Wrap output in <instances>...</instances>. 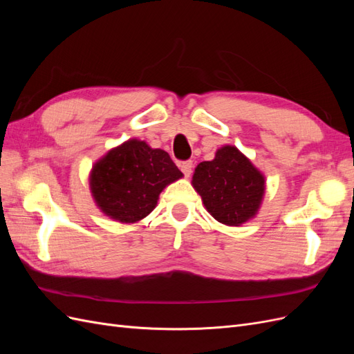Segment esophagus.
I'll return each instance as SVG.
<instances>
[{"mask_svg":"<svg viewBox=\"0 0 354 354\" xmlns=\"http://www.w3.org/2000/svg\"><path fill=\"white\" fill-rule=\"evenodd\" d=\"M192 168H194V162L192 160H185V162L180 164V169L183 171V174L189 177L192 174Z\"/></svg>","mask_w":354,"mask_h":354,"instance_id":"1","label":"esophagus"}]
</instances>
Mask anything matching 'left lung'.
<instances>
[{
  "mask_svg": "<svg viewBox=\"0 0 354 354\" xmlns=\"http://www.w3.org/2000/svg\"><path fill=\"white\" fill-rule=\"evenodd\" d=\"M192 185L207 211L226 226H241L254 218L266 190L264 176L238 147L229 145L195 168Z\"/></svg>",
  "mask_w": 354,
  "mask_h": 354,
  "instance_id": "8db88e82",
  "label": "left lung"
}]
</instances>
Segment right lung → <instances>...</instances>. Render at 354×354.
Listing matches in <instances>:
<instances>
[{
  "label": "right lung",
  "mask_w": 354,
  "mask_h": 354,
  "mask_svg": "<svg viewBox=\"0 0 354 354\" xmlns=\"http://www.w3.org/2000/svg\"><path fill=\"white\" fill-rule=\"evenodd\" d=\"M183 177L162 149L128 140L93 165L91 195L106 216L120 223H136L153 211L159 194Z\"/></svg>",
  "instance_id": "add662e5"
}]
</instances>
